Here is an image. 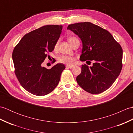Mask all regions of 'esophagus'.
<instances>
[{
	"mask_svg": "<svg viewBox=\"0 0 133 133\" xmlns=\"http://www.w3.org/2000/svg\"><path fill=\"white\" fill-rule=\"evenodd\" d=\"M66 67V68H69V69H72V67H74V66H70V65H67Z\"/></svg>",
	"mask_w": 133,
	"mask_h": 133,
	"instance_id": "obj_1",
	"label": "esophagus"
}]
</instances>
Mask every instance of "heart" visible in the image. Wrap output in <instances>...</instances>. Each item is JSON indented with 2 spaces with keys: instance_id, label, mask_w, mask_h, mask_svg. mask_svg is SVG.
Instances as JSON below:
<instances>
[{
  "instance_id": "b5f03b06",
  "label": "heart",
  "mask_w": 133,
  "mask_h": 133,
  "mask_svg": "<svg viewBox=\"0 0 133 133\" xmlns=\"http://www.w3.org/2000/svg\"><path fill=\"white\" fill-rule=\"evenodd\" d=\"M68 39L70 44H71L72 42H74L75 41L78 40V39L76 37H75V36H70V37ZM58 44H59L58 42H57L55 43L54 46V49H57L58 47ZM58 61L59 62H60V63L71 65L75 63V58L74 57H73V56L62 55L58 58Z\"/></svg>"
}]
</instances>
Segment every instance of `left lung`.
I'll list each match as a JSON object with an SVG mask.
<instances>
[{
  "label": "left lung",
  "mask_w": 133,
  "mask_h": 133,
  "mask_svg": "<svg viewBox=\"0 0 133 133\" xmlns=\"http://www.w3.org/2000/svg\"><path fill=\"white\" fill-rule=\"evenodd\" d=\"M67 29L77 35L82 42L80 60L95 62L90 67L82 65L81 73L76 79L78 84L92 94L106 91L114 83L122 68L121 45L108 31L90 22L70 24Z\"/></svg>",
  "instance_id": "1"
}]
</instances>
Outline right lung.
I'll list each match as a JSON object with an SVG mask.
<instances>
[{"instance_id": "obj_1", "label": "right lung", "mask_w": 133, "mask_h": 133, "mask_svg": "<svg viewBox=\"0 0 133 133\" xmlns=\"http://www.w3.org/2000/svg\"><path fill=\"white\" fill-rule=\"evenodd\" d=\"M62 26L47 25L25 35L12 52L15 73L20 84L32 94L43 96L49 94L57 86L63 63L51 69L42 66L47 54L52 52L60 37Z\"/></svg>"}]
</instances>
